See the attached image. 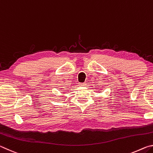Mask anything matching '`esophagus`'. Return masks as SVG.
Here are the masks:
<instances>
[{"label":"esophagus","mask_w":153,"mask_h":153,"mask_svg":"<svg viewBox=\"0 0 153 153\" xmlns=\"http://www.w3.org/2000/svg\"><path fill=\"white\" fill-rule=\"evenodd\" d=\"M79 85L81 86H86V83H85V82L84 83H80Z\"/></svg>","instance_id":"1"}]
</instances>
